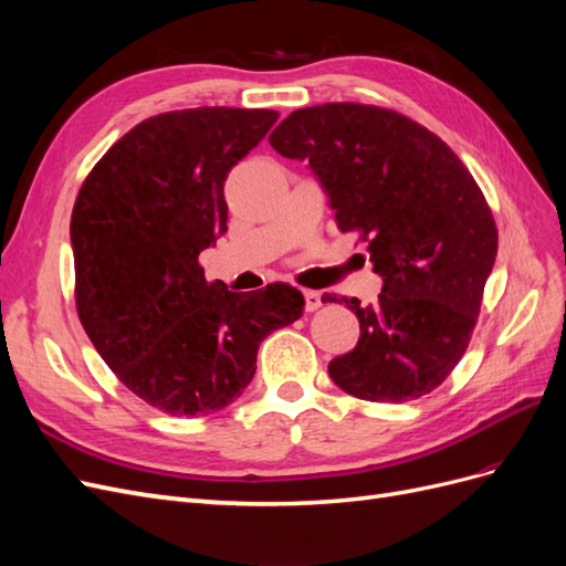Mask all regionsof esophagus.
<instances>
[{
  "instance_id": "1",
  "label": "esophagus",
  "mask_w": 566,
  "mask_h": 566,
  "mask_svg": "<svg viewBox=\"0 0 566 566\" xmlns=\"http://www.w3.org/2000/svg\"><path fill=\"white\" fill-rule=\"evenodd\" d=\"M323 306V300H321V293L318 290H304V310L306 312H316Z\"/></svg>"
}]
</instances>
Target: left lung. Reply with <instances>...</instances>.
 Here are the masks:
<instances>
[{
    "instance_id": "1",
    "label": "left lung",
    "mask_w": 566,
    "mask_h": 566,
    "mask_svg": "<svg viewBox=\"0 0 566 566\" xmlns=\"http://www.w3.org/2000/svg\"><path fill=\"white\" fill-rule=\"evenodd\" d=\"M269 144L283 158L310 160L337 229L368 243L385 281L375 306L342 300L361 337L328 364L333 382L378 403L430 394L470 345L499 252L482 188L437 134L380 106L300 108Z\"/></svg>"
}]
</instances>
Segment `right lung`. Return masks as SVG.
<instances>
[{"label": "right lung", "mask_w": 566, "mask_h": 566, "mask_svg": "<svg viewBox=\"0 0 566 566\" xmlns=\"http://www.w3.org/2000/svg\"><path fill=\"white\" fill-rule=\"evenodd\" d=\"M276 119L227 106L153 115L82 181L71 217L80 323L119 382L167 416L233 403L260 342L304 314L293 285L231 293L198 262L227 231L229 169Z\"/></svg>", "instance_id": "right-lung-1"}]
</instances>
